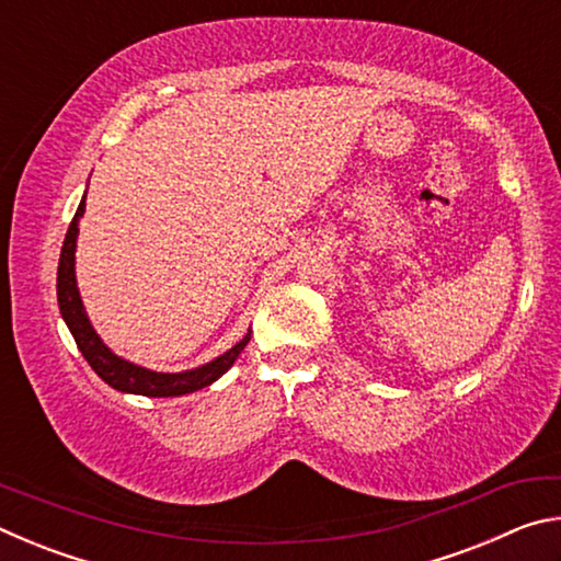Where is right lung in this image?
Returning <instances> with one entry per match:
<instances>
[{
    "instance_id": "1",
    "label": "right lung",
    "mask_w": 561,
    "mask_h": 561,
    "mask_svg": "<svg viewBox=\"0 0 561 561\" xmlns=\"http://www.w3.org/2000/svg\"><path fill=\"white\" fill-rule=\"evenodd\" d=\"M83 210H87V193L81 197L79 210L73 215L61 247L59 274H56V297H59V309L66 327H69L76 346H79L93 371L121 393H136L148 398H170L201 391V388L215 383L222 374L230 371V366L234 364L237 356L242 354L247 341H250V334H244L230 351H225L222 356L180 374L150 371V368L130 364V360L116 356L106 344H103L96 329L91 327L87 309H83L79 287H76V237H79V220L83 217Z\"/></svg>"
}]
</instances>
